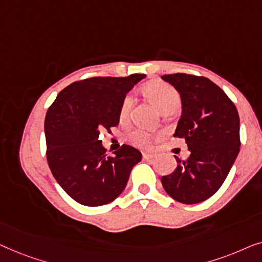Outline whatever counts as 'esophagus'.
Listing matches in <instances>:
<instances>
[{
	"mask_svg": "<svg viewBox=\"0 0 262 262\" xmlns=\"http://www.w3.org/2000/svg\"><path fill=\"white\" fill-rule=\"evenodd\" d=\"M142 158L145 160H149V159H153L154 156H153V154H149V153H142Z\"/></svg>",
	"mask_w": 262,
	"mask_h": 262,
	"instance_id": "1",
	"label": "esophagus"
}]
</instances>
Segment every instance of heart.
<instances>
[{"label":"heart","instance_id":"heart-1","mask_svg":"<svg viewBox=\"0 0 262 262\" xmlns=\"http://www.w3.org/2000/svg\"><path fill=\"white\" fill-rule=\"evenodd\" d=\"M143 91L147 97L158 106L160 112H168V110H174L180 104V95L172 85L168 83L161 82V80H154L146 84L143 86ZM133 104V97L130 95H127L123 98L122 104L120 108V117L121 120H126L129 115L130 108ZM156 133H149L142 129H135L129 134V141L133 145L142 147V148H148L152 146V143L156 139Z\"/></svg>","mask_w":262,"mask_h":262}]
</instances>
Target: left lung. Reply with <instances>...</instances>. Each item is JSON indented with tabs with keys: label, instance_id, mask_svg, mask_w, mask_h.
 Here are the masks:
<instances>
[{
	"label": "left lung",
	"instance_id": "1",
	"mask_svg": "<svg viewBox=\"0 0 262 262\" xmlns=\"http://www.w3.org/2000/svg\"><path fill=\"white\" fill-rule=\"evenodd\" d=\"M163 79L182 97L174 136L185 139L191 154L187 160L174 156L178 166L161 183L173 200L201 203L222 186L240 152V117L234 102L206 77L173 73Z\"/></svg>",
	"mask_w": 262,
	"mask_h": 262
}]
</instances>
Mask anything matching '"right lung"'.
Returning a JSON list of instances; mask_svg holds the SVG:
<instances>
[{
  "instance_id": "obj_1",
  "label": "right lung",
  "mask_w": 262,
  "mask_h": 262,
  "mask_svg": "<svg viewBox=\"0 0 262 262\" xmlns=\"http://www.w3.org/2000/svg\"><path fill=\"white\" fill-rule=\"evenodd\" d=\"M145 77L136 73L77 80L61 90L47 110V163L59 185L79 204L113 202L141 161V153L128 145L108 156L99 134L119 124L123 98Z\"/></svg>"
}]
</instances>
